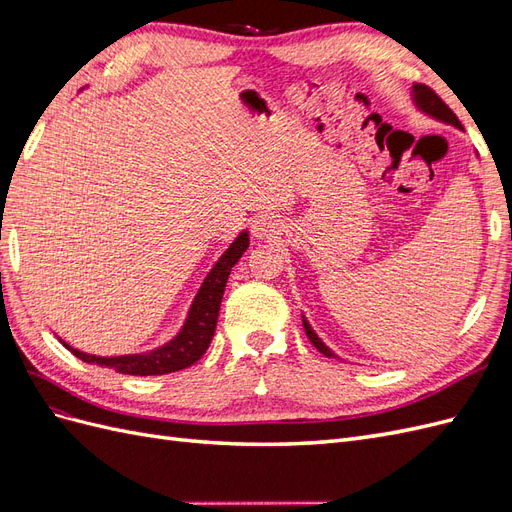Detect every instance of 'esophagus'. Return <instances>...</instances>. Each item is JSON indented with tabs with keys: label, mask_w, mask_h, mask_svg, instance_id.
I'll list each match as a JSON object with an SVG mask.
<instances>
[{
	"label": "esophagus",
	"mask_w": 512,
	"mask_h": 512,
	"mask_svg": "<svg viewBox=\"0 0 512 512\" xmlns=\"http://www.w3.org/2000/svg\"><path fill=\"white\" fill-rule=\"evenodd\" d=\"M252 232L258 239H271L280 232V222H277L273 215H256L252 220Z\"/></svg>",
	"instance_id": "esophagus-1"
}]
</instances>
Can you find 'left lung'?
<instances>
[{
  "label": "left lung",
  "instance_id": "8db88e82",
  "mask_svg": "<svg viewBox=\"0 0 512 512\" xmlns=\"http://www.w3.org/2000/svg\"><path fill=\"white\" fill-rule=\"evenodd\" d=\"M414 98H416V104L421 106L425 113L433 115V117L440 119V121L453 123V126L461 128V121H459L457 115L451 111V106H448L431 87H427V85H414ZM303 327H305V333H307V337H309V342H312V344L316 346V350H320L324 356H335L327 346H324V344L320 342L318 335L312 331V327H309V324H307L305 320H303Z\"/></svg>",
  "mask_w": 512,
  "mask_h": 512
}]
</instances>
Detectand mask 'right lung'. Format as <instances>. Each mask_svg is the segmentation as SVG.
I'll use <instances>...</instances> for the list:
<instances>
[{
    "label": "right lung",
    "mask_w": 512,
    "mask_h": 512,
    "mask_svg": "<svg viewBox=\"0 0 512 512\" xmlns=\"http://www.w3.org/2000/svg\"><path fill=\"white\" fill-rule=\"evenodd\" d=\"M247 245H250V237H247V232H241L237 241L228 247V252L215 262V267L205 277L203 286H200L196 294L183 331L170 344L153 350L149 354L111 356V359H104V356H91V354L74 350L66 344L64 346L72 350V354L79 356V359L85 363L113 367L119 371V374H130V376H160V374H170V371H179L194 365L200 356L207 352L211 344L230 269L237 265L239 258L247 250Z\"/></svg>",
    "instance_id": "obj_1"
}]
</instances>
